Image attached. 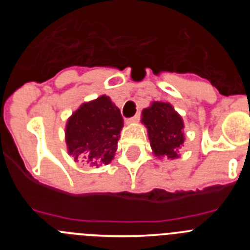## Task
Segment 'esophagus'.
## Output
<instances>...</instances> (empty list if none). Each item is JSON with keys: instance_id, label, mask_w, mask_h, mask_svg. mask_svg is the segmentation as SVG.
<instances>
[{"instance_id": "obj_1", "label": "esophagus", "mask_w": 250, "mask_h": 250, "mask_svg": "<svg viewBox=\"0 0 250 250\" xmlns=\"http://www.w3.org/2000/svg\"><path fill=\"white\" fill-rule=\"evenodd\" d=\"M140 120V114H136L135 116H132V118L127 119L126 120V124H132V123H138V121Z\"/></svg>"}]
</instances>
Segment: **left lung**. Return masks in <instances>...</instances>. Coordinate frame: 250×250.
I'll use <instances>...</instances> for the list:
<instances>
[{
	"label": "left lung",
	"mask_w": 250,
	"mask_h": 250,
	"mask_svg": "<svg viewBox=\"0 0 250 250\" xmlns=\"http://www.w3.org/2000/svg\"><path fill=\"white\" fill-rule=\"evenodd\" d=\"M141 121L147 127L150 145L156 156L179 158V150L185 140L184 124L173 106L167 103H152L143 111Z\"/></svg>",
	"instance_id": "1"
}]
</instances>
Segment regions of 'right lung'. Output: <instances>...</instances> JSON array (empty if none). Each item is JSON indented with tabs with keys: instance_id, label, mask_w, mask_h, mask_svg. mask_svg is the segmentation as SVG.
<instances>
[{
	"instance_id": "right-lung-1",
	"label": "right lung",
	"mask_w": 250,
	"mask_h": 250,
	"mask_svg": "<svg viewBox=\"0 0 250 250\" xmlns=\"http://www.w3.org/2000/svg\"><path fill=\"white\" fill-rule=\"evenodd\" d=\"M123 126L120 110L105 95L83 104L66 125L68 154L91 167L109 164L118 149Z\"/></svg>"
}]
</instances>
